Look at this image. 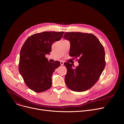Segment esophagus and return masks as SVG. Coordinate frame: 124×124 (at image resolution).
<instances>
[{"instance_id":"obj_1","label":"esophagus","mask_w":124,"mask_h":124,"mask_svg":"<svg viewBox=\"0 0 124 124\" xmlns=\"http://www.w3.org/2000/svg\"><path fill=\"white\" fill-rule=\"evenodd\" d=\"M60 64H61V66H63V65H64V62H63V61H60Z\"/></svg>"}]
</instances>
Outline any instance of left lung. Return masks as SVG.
<instances>
[{"instance_id":"8db88e82","label":"left lung","mask_w":124,"mask_h":124,"mask_svg":"<svg viewBox=\"0 0 124 124\" xmlns=\"http://www.w3.org/2000/svg\"><path fill=\"white\" fill-rule=\"evenodd\" d=\"M63 38L70 42V56L79 58L76 67L68 62L64 64L67 69L65 83L74 92H84L94 85L105 69V50L92 34L67 32Z\"/></svg>"}]
</instances>
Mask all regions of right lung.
<instances>
[{
    "instance_id": "1",
    "label": "right lung",
    "mask_w": 124,
    "mask_h": 124,
    "mask_svg": "<svg viewBox=\"0 0 124 124\" xmlns=\"http://www.w3.org/2000/svg\"><path fill=\"white\" fill-rule=\"evenodd\" d=\"M64 32L44 31L29 37L19 54V72L27 86L36 93L49 89L52 86V76L60 65L59 61L49 62L45 57L51 46L62 38Z\"/></svg>"
}]
</instances>
